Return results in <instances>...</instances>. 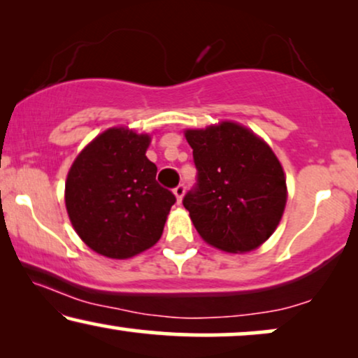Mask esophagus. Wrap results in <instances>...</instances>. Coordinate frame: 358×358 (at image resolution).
Wrapping results in <instances>:
<instances>
[{
    "label": "esophagus",
    "mask_w": 358,
    "mask_h": 358,
    "mask_svg": "<svg viewBox=\"0 0 358 358\" xmlns=\"http://www.w3.org/2000/svg\"><path fill=\"white\" fill-rule=\"evenodd\" d=\"M173 192H174V195H176V200H178V203L182 202V197H184V192H185V187H184V185H182V184H179L178 187H176V189L173 190Z\"/></svg>",
    "instance_id": "obj_1"
}]
</instances>
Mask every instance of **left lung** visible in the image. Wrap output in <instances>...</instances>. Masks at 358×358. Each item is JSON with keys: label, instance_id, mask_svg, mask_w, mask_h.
Here are the masks:
<instances>
[{"label": "left lung", "instance_id": "obj_1", "mask_svg": "<svg viewBox=\"0 0 358 358\" xmlns=\"http://www.w3.org/2000/svg\"><path fill=\"white\" fill-rule=\"evenodd\" d=\"M184 136L194 150L199 179L182 203L200 238L229 254L262 246L280 223L288 197L273 150L233 120L185 129Z\"/></svg>", "mask_w": 358, "mask_h": 358}]
</instances>
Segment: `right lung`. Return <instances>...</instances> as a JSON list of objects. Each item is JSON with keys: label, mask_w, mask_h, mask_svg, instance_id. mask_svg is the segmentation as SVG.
Returning a JSON list of instances; mask_svg holds the SVG:
<instances>
[{"label": "right lung", "mask_w": 358, "mask_h": 358, "mask_svg": "<svg viewBox=\"0 0 358 358\" xmlns=\"http://www.w3.org/2000/svg\"><path fill=\"white\" fill-rule=\"evenodd\" d=\"M150 134L110 127L80 151L68 171V218L92 251L130 259L159 241L176 197L156 182L146 158Z\"/></svg>", "instance_id": "right-lung-1"}]
</instances>
